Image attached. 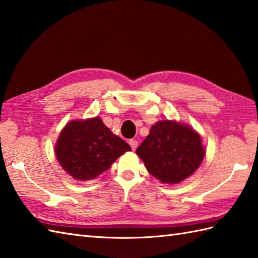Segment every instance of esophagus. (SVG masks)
<instances>
[{
  "label": "esophagus",
  "instance_id": "1",
  "mask_svg": "<svg viewBox=\"0 0 258 258\" xmlns=\"http://www.w3.org/2000/svg\"><path fill=\"white\" fill-rule=\"evenodd\" d=\"M128 143H130V145H131V147H132L133 151H135L136 147H138V145H139V142L136 141V140H130Z\"/></svg>",
  "mask_w": 258,
  "mask_h": 258
}]
</instances>
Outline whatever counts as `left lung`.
<instances>
[{
	"label": "left lung",
	"mask_w": 258,
	"mask_h": 258,
	"mask_svg": "<svg viewBox=\"0 0 258 258\" xmlns=\"http://www.w3.org/2000/svg\"><path fill=\"white\" fill-rule=\"evenodd\" d=\"M136 154L158 180L177 184L199 168L204 150L200 135L189 126L162 120L152 126Z\"/></svg>",
	"instance_id": "obj_1"
}]
</instances>
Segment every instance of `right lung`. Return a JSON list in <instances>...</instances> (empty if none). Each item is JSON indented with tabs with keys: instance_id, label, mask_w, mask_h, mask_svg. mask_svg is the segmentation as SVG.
Instances as JSON below:
<instances>
[{
	"instance_id": "1",
	"label": "right lung",
	"mask_w": 258,
	"mask_h": 258,
	"mask_svg": "<svg viewBox=\"0 0 258 258\" xmlns=\"http://www.w3.org/2000/svg\"><path fill=\"white\" fill-rule=\"evenodd\" d=\"M127 151L131 146L114 135L98 117L67 124L55 147L61 166L80 180L97 177Z\"/></svg>"
}]
</instances>
